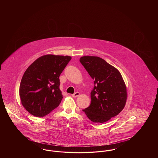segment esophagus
Listing matches in <instances>:
<instances>
[{
    "mask_svg": "<svg viewBox=\"0 0 158 158\" xmlns=\"http://www.w3.org/2000/svg\"><path fill=\"white\" fill-rule=\"evenodd\" d=\"M79 95H80V93L78 92H76L75 94H72V96L73 98H76V97H77L78 96H79Z\"/></svg>",
    "mask_w": 158,
    "mask_h": 158,
    "instance_id": "1",
    "label": "esophagus"
}]
</instances>
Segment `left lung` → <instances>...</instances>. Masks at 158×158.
I'll return each mask as SVG.
<instances>
[{
	"label": "left lung",
	"instance_id": "left-lung-1",
	"mask_svg": "<svg viewBox=\"0 0 158 158\" xmlns=\"http://www.w3.org/2000/svg\"><path fill=\"white\" fill-rule=\"evenodd\" d=\"M80 62L94 80L90 105L82 111L90 121L105 123L124 108L127 97L126 84L120 72L99 57L83 56Z\"/></svg>",
	"mask_w": 158,
	"mask_h": 158
}]
</instances>
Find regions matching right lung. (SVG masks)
<instances>
[{
    "label": "right lung",
    "mask_w": 158,
    "mask_h": 158,
    "mask_svg": "<svg viewBox=\"0 0 158 158\" xmlns=\"http://www.w3.org/2000/svg\"><path fill=\"white\" fill-rule=\"evenodd\" d=\"M72 57L47 54L27 68L19 86V97L25 110L42 117L57 108L63 98L59 76Z\"/></svg>",
    "instance_id": "obj_1"
}]
</instances>
